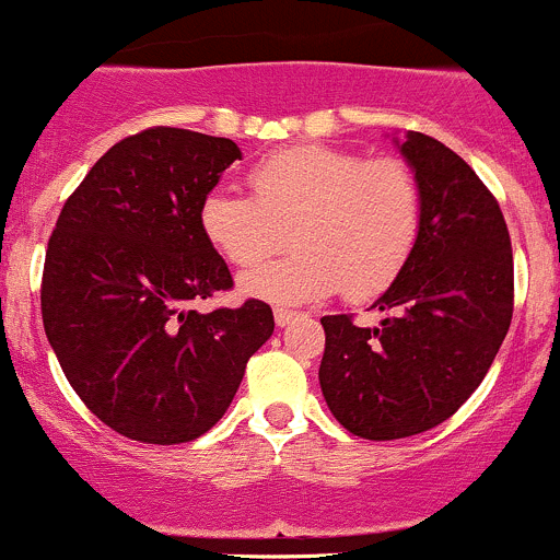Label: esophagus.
Listing matches in <instances>:
<instances>
[{"instance_id":"1","label":"esophagus","mask_w":560,"mask_h":560,"mask_svg":"<svg viewBox=\"0 0 560 560\" xmlns=\"http://www.w3.org/2000/svg\"><path fill=\"white\" fill-rule=\"evenodd\" d=\"M296 310H288V307H278L275 310V320H278V326H285V324H291L293 318H296Z\"/></svg>"}]
</instances>
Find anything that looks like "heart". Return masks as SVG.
Segmentation results:
<instances>
[{"label":"heart","instance_id":"b5f03b06","mask_svg":"<svg viewBox=\"0 0 560 560\" xmlns=\"http://www.w3.org/2000/svg\"><path fill=\"white\" fill-rule=\"evenodd\" d=\"M253 196L218 187L201 201V231L229 264L249 269L287 244L296 254L242 278L267 302H313L342 291L370 302L406 272L422 234V185L406 160L324 143L258 160Z\"/></svg>","mask_w":560,"mask_h":560}]
</instances>
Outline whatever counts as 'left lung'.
Returning a JSON list of instances; mask_svg holds the SVG:
<instances>
[{"label":"left lung","instance_id":"8db88e82","mask_svg":"<svg viewBox=\"0 0 560 560\" xmlns=\"http://www.w3.org/2000/svg\"><path fill=\"white\" fill-rule=\"evenodd\" d=\"M400 149L422 185V234L406 272L373 304L386 318H320V392L337 422L368 441L446 422L487 375L514 310L512 240L495 196L424 132Z\"/></svg>","mask_w":560,"mask_h":560}]
</instances>
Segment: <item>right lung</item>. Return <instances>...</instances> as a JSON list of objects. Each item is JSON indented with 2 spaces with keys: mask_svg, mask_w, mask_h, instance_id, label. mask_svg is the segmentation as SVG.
<instances>
[{
  "mask_svg": "<svg viewBox=\"0 0 560 560\" xmlns=\"http://www.w3.org/2000/svg\"><path fill=\"white\" fill-rule=\"evenodd\" d=\"M234 160V141L182 127L121 138L70 192L48 240V342L75 395L125 439L171 446L214 428L275 331L261 299L190 307L234 288L198 220Z\"/></svg>",
  "mask_w": 560,
  "mask_h": 560,
  "instance_id": "1",
  "label": "right lung"
}]
</instances>
